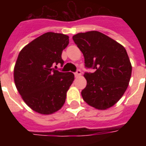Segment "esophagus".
<instances>
[{"label":"esophagus","mask_w":146,"mask_h":146,"mask_svg":"<svg viewBox=\"0 0 146 146\" xmlns=\"http://www.w3.org/2000/svg\"><path fill=\"white\" fill-rule=\"evenodd\" d=\"M74 75H75L76 77H78V76H80L81 75V71H80V70H77L76 73H74Z\"/></svg>","instance_id":"34e87169"}]
</instances>
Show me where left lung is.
I'll use <instances>...</instances> for the list:
<instances>
[{
  "label": "left lung",
  "mask_w": 146,
  "mask_h": 146,
  "mask_svg": "<svg viewBox=\"0 0 146 146\" xmlns=\"http://www.w3.org/2000/svg\"><path fill=\"white\" fill-rule=\"evenodd\" d=\"M73 40L84 54L85 66L95 70L84 75L87 86L81 92L83 99L97 110L112 107L122 98L131 76L126 49L98 31L79 33Z\"/></svg>",
  "instance_id": "8db88e82"
}]
</instances>
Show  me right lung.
I'll list each match as a JSON object with an SVG mask.
<instances>
[{
    "label": "right lung",
    "mask_w": 146,
    "mask_h": 146,
    "mask_svg": "<svg viewBox=\"0 0 146 146\" xmlns=\"http://www.w3.org/2000/svg\"><path fill=\"white\" fill-rule=\"evenodd\" d=\"M69 36L48 33L34 39L19 52L14 67V81L25 103L36 113L50 115L63 106L74 80L73 73L54 70L63 65L62 53Z\"/></svg>",
    "instance_id": "1"
}]
</instances>
